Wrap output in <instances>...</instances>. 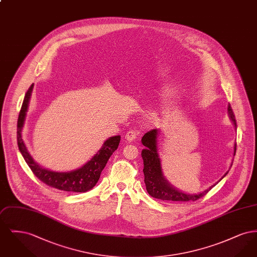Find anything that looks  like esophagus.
Wrapping results in <instances>:
<instances>
[{
    "label": "esophagus",
    "instance_id": "34e87169",
    "mask_svg": "<svg viewBox=\"0 0 257 257\" xmlns=\"http://www.w3.org/2000/svg\"><path fill=\"white\" fill-rule=\"evenodd\" d=\"M138 135H139V131H138V130H136V129H130V130L126 133L125 138H126L127 141L132 142V141H134L135 139L137 138Z\"/></svg>",
    "mask_w": 257,
    "mask_h": 257
}]
</instances>
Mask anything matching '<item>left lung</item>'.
<instances>
[{"mask_svg":"<svg viewBox=\"0 0 257 257\" xmlns=\"http://www.w3.org/2000/svg\"><path fill=\"white\" fill-rule=\"evenodd\" d=\"M228 114L234 125L237 126L235 114L233 112L232 108L230 105L228 106ZM157 135H158V130L152 129L146 133L142 139V143L146 147V149L142 151V157L144 160L145 183L147 186L148 194L163 201H170V202L196 201L200 197L205 196L213 188V186L210 187L206 191L202 192L201 194L187 195L182 192L175 190L173 187H171V185L168 183V181L165 179L162 173L161 162H160L159 155L157 152ZM235 150H236V147H235ZM227 172L223 175V177L227 174Z\"/></svg>","mask_w":257,"mask_h":257,"instance_id":"8db88e82","label":"left lung"}]
</instances>
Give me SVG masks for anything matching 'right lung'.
Listing matches in <instances>:
<instances>
[{
	"label": "right lung",
	"mask_w": 257,
	"mask_h": 257,
	"mask_svg": "<svg viewBox=\"0 0 257 257\" xmlns=\"http://www.w3.org/2000/svg\"><path fill=\"white\" fill-rule=\"evenodd\" d=\"M33 87L34 84L30 86L25 94L24 101L17 121V144L26 163L37 178L51 188L69 193H85L92 189L97 183L100 174L110 155L117 149L120 142V136H114L107 140L97 154H95L92 159L88 161L84 167L79 170L70 172H55L40 168L29 154L21 134Z\"/></svg>",
	"instance_id": "add662e5"
}]
</instances>
